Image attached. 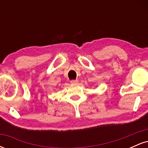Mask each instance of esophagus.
<instances>
[{
	"mask_svg": "<svg viewBox=\"0 0 148 148\" xmlns=\"http://www.w3.org/2000/svg\"><path fill=\"white\" fill-rule=\"evenodd\" d=\"M71 84H78V80L77 79H75V80H72V81H70Z\"/></svg>",
	"mask_w": 148,
	"mask_h": 148,
	"instance_id": "esophagus-1",
	"label": "esophagus"
}]
</instances>
